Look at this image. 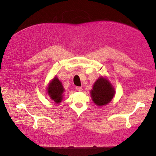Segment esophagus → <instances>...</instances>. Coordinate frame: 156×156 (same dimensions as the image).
<instances>
[{"instance_id": "1", "label": "esophagus", "mask_w": 156, "mask_h": 156, "mask_svg": "<svg viewBox=\"0 0 156 156\" xmlns=\"http://www.w3.org/2000/svg\"><path fill=\"white\" fill-rule=\"evenodd\" d=\"M76 90L78 91H82V87H80V86L76 87Z\"/></svg>"}]
</instances>
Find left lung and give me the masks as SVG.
Listing matches in <instances>:
<instances>
[{
	"label": "left lung",
	"instance_id": "8db88e82",
	"mask_svg": "<svg viewBox=\"0 0 156 156\" xmlns=\"http://www.w3.org/2000/svg\"><path fill=\"white\" fill-rule=\"evenodd\" d=\"M115 91L112 84L106 78L99 77L94 83L91 90V97L93 101L99 106L105 105L114 97Z\"/></svg>",
	"mask_w": 156,
	"mask_h": 156
}]
</instances>
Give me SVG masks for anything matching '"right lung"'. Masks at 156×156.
<instances>
[{"mask_svg": "<svg viewBox=\"0 0 156 156\" xmlns=\"http://www.w3.org/2000/svg\"><path fill=\"white\" fill-rule=\"evenodd\" d=\"M47 93L51 99L56 103H60L62 100L63 92L65 89L62 85V83L57 76H55L49 83L47 87Z\"/></svg>", "mask_w": 156, "mask_h": 156, "instance_id": "1", "label": "right lung"}]
</instances>
